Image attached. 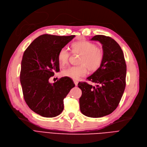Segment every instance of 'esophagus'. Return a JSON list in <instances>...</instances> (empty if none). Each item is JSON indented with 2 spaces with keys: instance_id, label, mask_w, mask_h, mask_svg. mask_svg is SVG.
I'll list each match as a JSON object with an SVG mask.
<instances>
[{
  "instance_id": "1",
  "label": "esophagus",
  "mask_w": 147,
  "mask_h": 147,
  "mask_svg": "<svg viewBox=\"0 0 147 147\" xmlns=\"http://www.w3.org/2000/svg\"><path fill=\"white\" fill-rule=\"evenodd\" d=\"M74 83L75 84V85H76V86H78V81H76V80H74Z\"/></svg>"
}]
</instances>
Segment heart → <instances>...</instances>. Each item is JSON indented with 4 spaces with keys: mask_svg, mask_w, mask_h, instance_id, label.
I'll use <instances>...</instances> for the list:
<instances>
[{
    "mask_svg": "<svg viewBox=\"0 0 147 147\" xmlns=\"http://www.w3.org/2000/svg\"><path fill=\"white\" fill-rule=\"evenodd\" d=\"M72 53L74 55H80L79 66H73L63 69V76L73 80H79L90 72H95L101 66L104 58L102 48L97 47L96 44L88 41L75 42L71 45ZM71 57V52L66 48H61L57 55L58 63L61 66L67 65Z\"/></svg>",
    "mask_w": 147,
    "mask_h": 147,
    "instance_id": "heart-1",
    "label": "heart"
}]
</instances>
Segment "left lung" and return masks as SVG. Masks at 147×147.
Masks as SVG:
<instances>
[{
    "mask_svg": "<svg viewBox=\"0 0 147 147\" xmlns=\"http://www.w3.org/2000/svg\"><path fill=\"white\" fill-rule=\"evenodd\" d=\"M91 40L99 41L104 52L103 63L87 79L96 87L79 82L82 94L79 99L82 113L98 118L113 113L117 107L126 87V64L120 45L110 37L96 35Z\"/></svg>",
    "mask_w": 147,
    "mask_h": 147,
    "instance_id": "1",
    "label": "left lung"
}]
</instances>
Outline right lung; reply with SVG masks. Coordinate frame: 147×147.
Listing matches in <instances>:
<instances>
[{
  "mask_svg": "<svg viewBox=\"0 0 147 147\" xmlns=\"http://www.w3.org/2000/svg\"><path fill=\"white\" fill-rule=\"evenodd\" d=\"M75 37L43 34L24 51L21 61L20 82L26 104L34 113L54 117L64 109V99L75 84L67 77L51 84V77L59 71V51Z\"/></svg>",
  "mask_w": 147,
  "mask_h": 147,
  "instance_id": "obj_1",
  "label": "right lung"
}]
</instances>
